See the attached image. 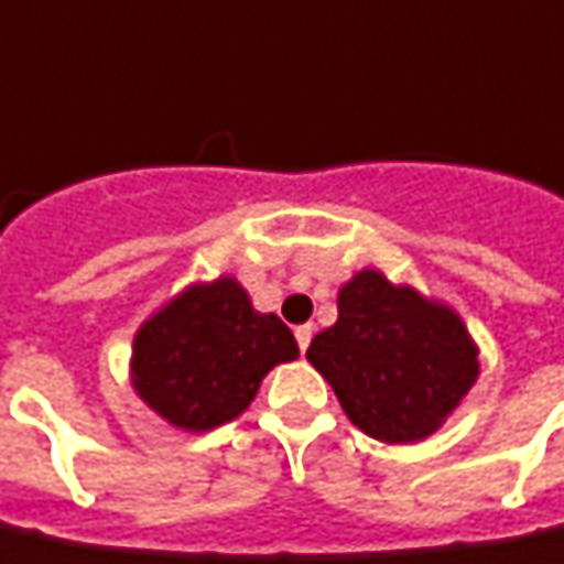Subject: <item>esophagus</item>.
Returning a JSON list of instances; mask_svg holds the SVG:
<instances>
[{
  "instance_id": "esophagus-1",
  "label": "esophagus",
  "mask_w": 564,
  "mask_h": 564,
  "mask_svg": "<svg viewBox=\"0 0 564 564\" xmlns=\"http://www.w3.org/2000/svg\"><path fill=\"white\" fill-rule=\"evenodd\" d=\"M311 336H314V326H311V323H302V326H295V341H299V350H302V354L308 350Z\"/></svg>"
}]
</instances>
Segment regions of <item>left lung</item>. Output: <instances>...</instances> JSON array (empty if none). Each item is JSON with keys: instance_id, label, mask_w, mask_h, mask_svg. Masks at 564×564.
Returning <instances> with one entry per match:
<instances>
[{"instance_id": "obj_1", "label": "left lung", "mask_w": 564, "mask_h": 564, "mask_svg": "<svg viewBox=\"0 0 564 564\" xmlns=\"http://www.w3.org/2000/svg\"><path fill=\"white\" fill-rule=\"evenodd\" d=\"M308 360L348 419L384 443L431 436L479 372L464 323L378 271L341 286L336 326L311 338Z\"/></svg>"}]
</instances>
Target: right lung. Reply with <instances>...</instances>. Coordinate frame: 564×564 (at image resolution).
Returning a JSON list of instances; mask_svg holds the SVG:
<instances>
[{
    "label": "right lung",
    "mask_w": 564,
    "mask_h": 564,
    "mask_svg": "<svg viewBox=\"0 0 564 564\" xmlns=\"http://www.w3.org/2000/svg\"><path fill=\"white\" fill-rule=\"evenodd\" d=\"M299 357L290 326L231 278L192 286L133 338V388L183 431L238 419L271 366Z\"/></svg>",
    "instance_id": "add662e5"
}]
</instances>
